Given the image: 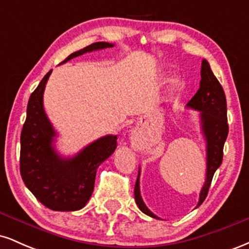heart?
Masks as SVG:
<instances>
[{
    "mask_svg": "<svg viewBox=\"0 0 249 249\" xmlns=\"http://www.w3.org/2000/svg\"><path fill=\"white\" fill-rule=\"evenodd\" d=\"M177 84H178V79H174V81H173V87H176Z\"/></svg>",
    "mask_w": 249,
    "mask_h": 249,
    "instance_id": "1",
    "label": "heart"
}]
</instances>
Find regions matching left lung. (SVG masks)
Masks as SVG:
<instances>
[{"label": "left lung", "mask_w": 249, "mask_h": 249, "mask_svg": "<svg viewBox=\"0 0 249 249\" xmlns=\"http://www.w3.org/2000/svg\"><path fill=\"white\" fill-rule=\"evenodd\" d=\"M200 73H201V81H200L199 90L186 105L187 107L200 112L201 130L205 139H206V180L200 191L199 202L196 207H199L206 199L214 173L221 165L222 156H224V145L228 134L227 104H226L224 89L216 79V77L214 76L206 59H202ZM139 176H141V170H139L138 178L134 185L136 204L138 205L139 210L142 213L151 218L159 219L156 214L148 210L142 201L141 187H139Z\"/></svg>", "instance_id": "obj_1"}]
</instances>
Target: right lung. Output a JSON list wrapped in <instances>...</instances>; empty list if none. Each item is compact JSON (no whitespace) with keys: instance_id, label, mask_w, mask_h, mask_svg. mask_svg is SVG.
<instances>
[{"instance_id":"right-lung-1","label":"right lung","mask_w":249,"mask_h":249,"mask_svg":"<svg viewBox=\"0 0 249 249\" xmlns=\"http://www.w3.org/2000/svg\"><path fill=\"white\" fill-rule=\"evenodd\" d=\"M112 47L107 42L92 43L71 53L62 64L85 53ZM51 71L43 77L28 102L21 133L19 171L25 186L45 207L70 212L87 205L95 187L97 168L115 152L117 136L102 137L71 158L59 156L53 147L56 131L43 107V93Z\"/></svg>"}]
</instances>
